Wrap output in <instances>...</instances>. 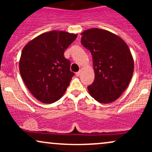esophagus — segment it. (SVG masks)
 Segmentation results:
<instances>
[{
  "label": "esophagus",
  "instance_id": "34e87169",
  "mask_svg": "<svg viewBox=\"0 0 152 152\" xmlns=\"http://www.w3.org/2000/svg\"><path fill=\"white\" fill-rule=\"evenodd\" d=\"M76 76H79L80 75H81V71H78V72H76Z\"/></svg>",
  "mask_w": 152,
  "mask_h": 152
}]
</instances>
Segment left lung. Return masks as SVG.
<instances>
[{"instance_id":"left-lung-1","label":"left lung","mask_w":152,"mask_h":152,"mask_svg":"<svg viewBox=\"0 0 152 152\" xmlns=\"http://www.w3.org/2000/svg\"><path fill=\"white\" fill-rule=\"evenodd\" d=\"M81 36V44L92 55L95 74L88 92L102 104L114 102L126 90L134 73L129 48L119 36L104 29L90 28Z\"/></svg>"}]
</instances>
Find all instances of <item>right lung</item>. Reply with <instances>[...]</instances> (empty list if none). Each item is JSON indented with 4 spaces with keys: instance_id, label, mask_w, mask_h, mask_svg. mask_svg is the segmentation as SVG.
I'll list each match as a JSON object with an SVG mask.
<instances>
[{
    "instance_id": "add662e5",
    "label": "right lung",
    "mask_w": 152,
    "mask_h": 152,
    "mask_svg": "<svg viewBox=\"0 0 152 152\" xmlns=\"http://www.w3.org/2000/svg\"><path fill=\"white\" fill-rule=\"evenodd\" d=\"M77 34L66 31L43 33L23 48L19 61L20 76L33 96L44 104L60 99L74 74L64 51Z\"/></svg>"
}]
</instances>
